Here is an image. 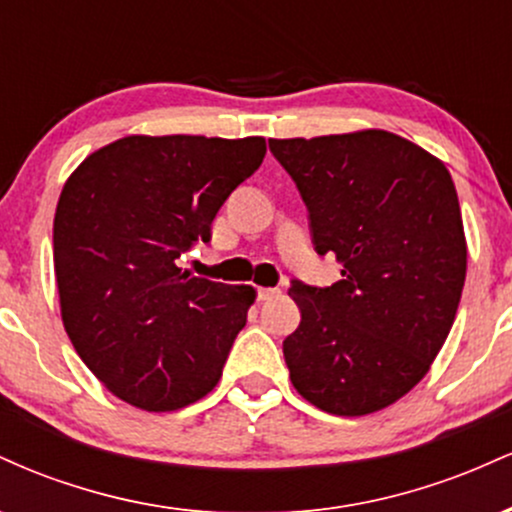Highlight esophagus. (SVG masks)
I'll return each mask as SVG.
<instances>
[{
    "label": "esophagus",
    "mask_w": 512,
    "mask_h": 512,
    "mask_svg": "<svg viewBox=\"0 0 512 512\" xmlns=\"http://www.w3.org/2000/svg\"><path fill=\"white\" fill-rule=\"evenodd\" d=\"M279 293V289H257V298H260V301H269V298H276Z\"/></svg>",
    "instance_id": "esophagus-1"
}]
</instances>
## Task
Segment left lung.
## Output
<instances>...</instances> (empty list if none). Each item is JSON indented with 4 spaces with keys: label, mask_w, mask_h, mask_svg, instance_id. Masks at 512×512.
Wrapping results in <instances>:
<instances>
[{
    "label": "left lung",
    "mask_w": 512,
    "mask_h": 512,
    "mask_svg": "<svg viewBox=\"0 0 512 512\" xmlns=\"http://www.w3.org/2000/svg\"><path fill=\"white\" fill-rule=\"evenodd\" d=\"M342 279L293 281L301 325L284 339L298 395L366 416L419 383L448 339L467 274L460 202L443 161L385 129L269 139Z\"/></svg>",
    "instance_id": "1"
}]
</instances>
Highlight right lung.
<instances>
[{
    "mask_svg": "<svg viewBox=\"0 0 512 512\" xmlns=\"http://www.w3.org/2000/svg\"><path fill=\"white\" fill-rule=\"evenodd\" d=\"M267 144L168 134L93 151L55 211V279L76 354L122 402L175 411L214 390L245 327L252 286L182 272L178 260L248 180Z\"/></svg>",
    "mask_w": 512,
    "mask_h": 512,
    "instance_id": "right-lung-1",
    "label": "right lung"
}]
</instances>
